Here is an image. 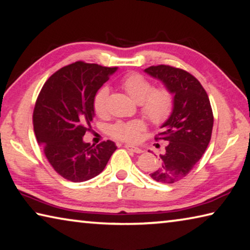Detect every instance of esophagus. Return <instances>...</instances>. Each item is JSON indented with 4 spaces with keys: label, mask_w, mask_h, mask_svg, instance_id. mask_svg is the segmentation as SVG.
Listing matches in <instances>:
<instances>
[{
    "label": "esophagus",
    "mask_w": 250,
    "mask_h": 250,
    "mask_svg": "<svg viewBox=\"0 0 250 250\" xmlns=\"http://www.w3.org/2000/svg\"><path fill=\"white\" fill-rule=\"evenodd\" d=\"M125 149H128V150H131L132 152H134V153H142V152H143V149H141V147H138V146H134L125 145Z\"/></svg>",
    "instance_id": "obj_1"
}]
</instances>
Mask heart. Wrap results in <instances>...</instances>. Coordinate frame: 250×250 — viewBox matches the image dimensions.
I'll use <instances>...</instances> for the list:
<instances>
[{"label":"heart","instance_id":"heart-1","mask_svg":"<svg viewBox=\"0 0 250 250\" xmlns=\"http://www.w3.org/2000/svg\"><path fill=\"white\" fill-rule=\"evenodd\" d=\"M121 86L130 98L140 104L141 112L153 125H161L167 120L174 105V95L166 87L153 88L149 80L139 74H130L122 79ZM109 89L103 87L94 97V110L99 117L107 113ZM145 125L140 120L117 122L110 126V134L122 141L134 142L140 137Z\"/></svg>","mask_w":250,"mask_h":250}]
</instances>
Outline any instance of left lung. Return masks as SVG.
Here are the masks:
<instances>
[{
  "instance_id": "1",
  "label": "left lung",
  "mask_w": 250,
  "mask_h": 250,
  "mask_svg": "<svg viewBox=\"0 0 250 250\" xmlns=\"http://www.w3.org/2000/svg\"><path fill=\"white\" fill-rule=\"evenodd\" d=\"M145 73L174 95L172 113L160 126V138H155L167 141L166 153L160 155V167L150 173L154 181L172 184L188 175L204 154L213 130V111L205 89L188 71L159 65Z\"/></svg>"
}]
</instances>
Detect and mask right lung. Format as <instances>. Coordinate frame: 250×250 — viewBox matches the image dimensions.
Instances as JSON below:
<instances>
[{
    "label": "right lung",
    "mask_w": 250,
    "mask_h": 250,
    "mask_svg": "<svg viewBox=\"0 0 250 250\" xmlns=\"http://www.w3.org/2000/svg\"><path fill=\"white\" fill-rule=\"evenodd\" d=\"M117 69L76 62L50 76L42 88L34 131L48 162L66 180L79 183L100 174L117 150L110 140L97 146L83 140L95 117L96 92Z\"/></svg>",
    "instance_id": "right-lung-1"
}]
</instances>
